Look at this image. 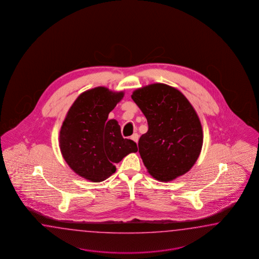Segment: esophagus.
<instances>
[{"instance_id":"34e87169","label":"esophagus","mask_w":259,"mask_h":259,"mask_svg":"<svg viewBox=\"0 0 259 259\" xmlns=\"http://www.w3.org/2000/svg\"><path fill=\"white\" fill-rule=\"evenodd\" d=\"M138 138H139V136H138V134H137V133H136V134H134L132 137H131V139L134 140L135 142H137V143H138Z\"/></svg>"}]
</instances>
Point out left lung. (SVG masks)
<instances>
[{
	"mask_svg": "<svg viewBox=\"0 0 259 259\" xmlns=\"http://www.w3.org/2000/svg\"><path fill=\"white\" fill-rule=\"evenodd\" d=\"M132 99L148 121L149 130L139 138L138 148L149 172L164 182L186 174L202 147L201 122L189 100L163 83L138 89Z\"/></svg>",
	"mask_w": 259,
	"mask_h": 259,
	"instance_id": "obj_1",
	"label": "left lung"
}]
</instances>
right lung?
I'll list each match as a JSON object with an SVG mask.
<instances>
[{
	"label": "right lung",
	"instance_id": "right-lung-1",
	"mask_svg": "<svg viewBox=\"0 0 259 259\" xmlns=\"http://www.w3.org/2000/svg\"><path fill=\"white\" fill-rule=\"evenodd\" d=\"M123 97L105 87L82 93L72 104L59 135L60 150L69 167L84 179L100 182L115 172V163L131 152L137 143L122 138L116 120L109 113Z\"/></svg>",
	"mask_w": 259,
	"mask_h": 259
}]
</instances>
